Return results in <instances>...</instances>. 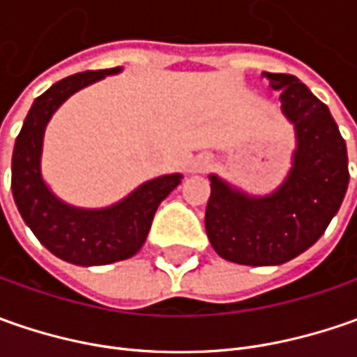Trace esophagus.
Wrapping results in <instances>:
<instances>
[{
    "mask_svg": "<svg viewBox=\"0 0 357 357\" xmlns=\"http://www.w3.org/2000/svg\"><path fill=\"white\" fill-rule=\"evenodd\" d=\"M211 165H213V158L200 155V157H197L195 160H192V171H195V172H204L206 169H211Z\"/></svg>",
    "mask_w": 357,
    "mask_h": 357,
    "instance_id": "1",
    "label": "esophagus"
}]
</instances>
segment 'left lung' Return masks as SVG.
<instances>
[{
  "label": "left lung",
  "mask_w": 357,
  "mask_h": 357,
  "mask_svg": "<svg viewBox=\"0 0 357 357\" xmlns=\"http://www.w3.org/2000/svg\"><path fill=\"white\" fill-rule=\"evenodd\" d=\"M294 125L292 169L272 195L250 197L211 174L204 227L218 256L244 266H278L308 250L346 197L348 151L330 109L286 73H264Z\"/></svg>",
  "instance_id": "8db88e82"
}]
</instances>
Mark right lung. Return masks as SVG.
I'll use <instances>...</instances> for the list:
<instances>
[{
    "instance_id": "right-lung-1",
    "label": "right lung",
    "mask_w": 357,
    "mask_h": 357,
    "mask_svg": "<svg viewBox=\"0 0 357 357\" xmlns=\"http://www.w3.org/2000/svg\"><path fill=\"white\" fill-rule=\"evenodd\" d=\"M119 71L121 67L85 71L49 87L31 105L13 146L11 190L21 218L49 252L77 266H103L135 256L146 240L158 204L183 178V174H165L146 181L107 208L71 206L45 185L41 151L49 119L73 93Z\"/></svg>"
}]
</instances>
